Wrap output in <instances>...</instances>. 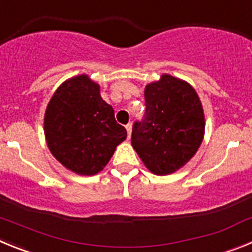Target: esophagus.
Returning a JSON list of instances; mask_svg holds the SVG:
<instances>
[{"mask_svg":"<svg viewBox=\"0 0 252 252\" xmlns=\"http://www.w3.org/2000/svg\"><path fill=\"white\" fill-rule=\"evenodd\" d=\"M126 130H127V135H128V137H130L131 136V131H132V124L126 125Z\"/></svg>","mask_w":252,"mask_h":252,"instance_id":"34e87169","label":"esophagus"}]
</instances>
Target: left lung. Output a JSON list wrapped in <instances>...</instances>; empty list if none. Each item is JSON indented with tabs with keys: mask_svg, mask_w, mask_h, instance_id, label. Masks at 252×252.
I'll return each mask as SVG.
<instances>
[{
	"mask_svg": "<svg viewBox=\"0 0 252 252\" xmlns=\"http://www.w3.org/2000/svg\"><path fill=\"white\" fill-rule=\"evenodd\" d=\"M145 106L142 120L132 126V148L151 173L171 174L192 159L202 144V103L190 84L164 74L146 86Z\"/></svg>",
	"mask_w": 252,
	"mask_h": 252,
	"instance_id": "1",
	"label": "left lung"
}]
</instances>
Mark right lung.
I'll list each match as a JSON object with an SVG mask.
<instances>
[{
  "label": "right lung",
  "instance_id": "1",
  "mask_svg": "<svg viewBox=\"0 0 252 252\" xmlns=\"http://www.w3.org/2000/svg\"><path fill=\"white\" fill-rule=\"evenodd\" d=\"M44 130L55 159L81 175L101 171L127 137L112 106L102 99L98 84L84 74L58 88L46 107Z\"/></svg>",
  "mask_w": 252,
  "mask_h": 252
}]
</instances>
